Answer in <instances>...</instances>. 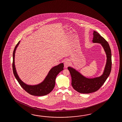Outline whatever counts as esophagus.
<instances>
[{
	"label": "esophagus",
	"instance_id": "34e87169",
	"mask_svg": "<svg viewBox=\"0 0 122 122\" xmlns=\"http://www.w3.org/2000/svg\"><path fill=\"white\" fill-rule=\"evenodd\" d=\"M70 65V61L68 60H66L65 61V62H64V66L65 67V68H67V67L69 66Z\"/></svg>",
	"mask_w": 122,
	"mask_h": 122
}]
</instances>
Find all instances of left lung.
<instances>
[{"label":"left lung","instance_id":"8db88e82","mask_svg":"<svg viewBox=\"0 0 122 122\" xmlns=\"http://www.w3.org/2000/svg\"><path fill=\"white\" fill-rule=\"evenodd\" d=\"M92 42L101 44L106 53L107 61L103 74L99 77L88 78L72 67H67L71 75L73 88L81 93H90L98 90L106 81L111 71V51L108 43L96 31H94Z\"/></svg>","mask_w":122,"mask_h":122}]
</instances>
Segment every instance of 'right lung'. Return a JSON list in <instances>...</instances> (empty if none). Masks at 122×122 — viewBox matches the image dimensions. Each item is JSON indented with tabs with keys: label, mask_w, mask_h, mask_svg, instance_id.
Segmentation results:
<instances>
[{
	"label": "right lung",
	"mask_w": 122,
	"mask_h": 122,
	"mask_svg": "<svg viewBox=\"0 0 122 122\" xmlns=\"http://www.w3.org/2000/svg\"><path fill=\"white\" fill-rule=\"evenodd\" d=\"M20 43L19 41L16 45L13 52V74L16 80L21 86L27 93L35 96H43L50 93L53 90L55 84V79L57 75L63 70L64 64L61 63L59 65L52 67L47 77L42 83L35 86H29L23 83L19 77L16 71L15 66L14 64V57L16 49Z\"/></svg>",
	"instance_id": "1"
}]
</instances>
